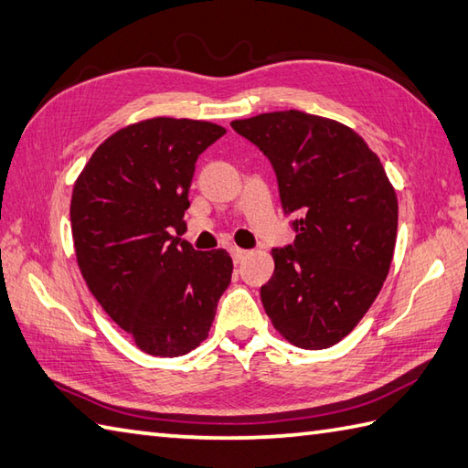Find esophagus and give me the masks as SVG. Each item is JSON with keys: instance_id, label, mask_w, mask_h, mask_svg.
<instances>
[{"instance_id": "obj_1", "label": "esophagus", "mask_w": 468, "mask_h": 468, "mask_svg": "<svg viewBox=\"0 0 468 468\" xmlns=\"http://www.w3.org/2000/svg\"><path fill=\"white\" fill-rule=\"evenodd\" d=\"M231 257H233V261L235 263H241L247 255H250V251H245V250H241V247H231Z\"/></svg>"}]
</instances>
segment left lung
<instances>
[{
  "label": "left lung",
  "instance_id": "8db88e82",
  "mask_svg": "<svg viewBox=\"0 0 468 468\" xmlns=\"http://www.w3.org/2000/svg\"><path fill=\"white\" fill-rule=\"evenodd\" d=\"M270 158L295 241L271 250L261 287L273 327L303 350L350 334L380 293L394 257L399 198L364 138L332 118L300 111L233 121Z\"/></svg>",
  "mask_w": 468,
  "mask_h": 468
}]
</instances>
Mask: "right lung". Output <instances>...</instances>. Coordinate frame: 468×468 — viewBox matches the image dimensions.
I'll return each instance as SVG.
<instances>
[{"mask_svg":"<svg viewBox=\"0 0 468 468\" xmlns=\"http://www.w3.org/2000/svg\"><path fill=\"white\" fill-rule=\"evenodd\" d=\"M223 126L156 116L96 148L69 203L76 261L102 310L158 357L188 354L211 330L231 283L225 250L195 251L186 229L195 163Z\"/></svg>","mask_w":468,"mask_h":468,"instance_id":"obj_1","label":"right lung"}]
</instances>
